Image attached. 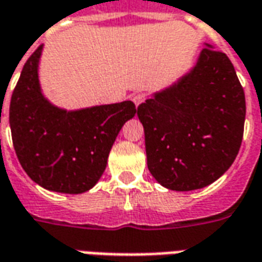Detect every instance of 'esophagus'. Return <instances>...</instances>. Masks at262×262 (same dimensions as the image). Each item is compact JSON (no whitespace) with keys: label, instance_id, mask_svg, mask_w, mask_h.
<instances>
[{"label":"esophagus","instance_id":"obj_1","mask_svg":"<svg viewBox=\"0 0 262 262\" xmlns=\"http://www.w3.org/2000/svg\"><path fill=\"white\" fill-rule=\"evenodd\" d=\"M132 101L135 102L136 106H139L140 103H143L146 101V94H143V92H137V94H133L132 95Z\"/></svg>","mask_w":262,"mask_h":262}]
</instances>
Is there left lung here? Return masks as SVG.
<instances>
[{"label": "left lung", "mask_w": 262, "mask_h": 262, "mask_svg": "<svg viewBox=\"0 0 262 262\" xmlns=\"http://www.w3.org/2000/svg\"><path fill=\"white\" fill-rule=\"evenodd\" d=\"M192 69L139 105L147 167L171 191L208 187L238 154L246 97L225 53L205 43Z\"/></svg>", "instance_id": "1"}]
</instances>
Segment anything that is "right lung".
Segmentation results:
<instances>
[{
  "instance_id": "add662e5",
  "label": "right lung",
  "mask_w": 262,
  "mask_h": 262,
  "mask_svg": "<svg viewBox=\"0 0 262 262\" xmlns=\"http://www.w3.org/2000/svg\"><path fill=\"white\" fill-rule=\"evenodd\" d=\"M37 48L22 69L9 105L15 153L32 181L61 193L90 191L102 177L118 133L136 115L132 101L59 108L43 95Z\"/></svg>"
}]
</instances>
